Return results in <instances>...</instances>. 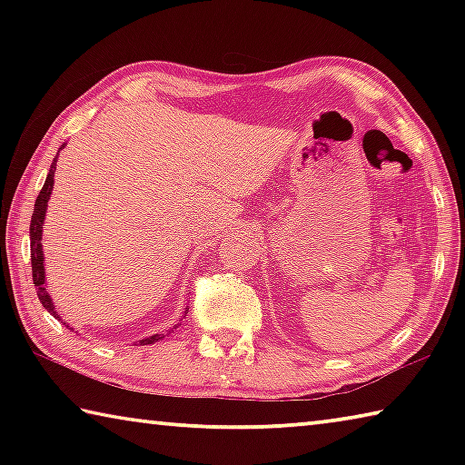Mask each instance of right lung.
Wrapping results in <instances>:
<instances>
[{"label": "right lung", "instance_id": "obj_1", "mask_svg": "<svg viewBox=\"0 0 465 465\" xmlns=\"http://www.w3.org/2000/svg\"><path fill=\"white\" fill-rule=\"evenodd\" d=\"M61 147H65V143H63ZM59 147V152H61ZM59 152L57 155L53 157V163H51V170L49 174H46V180H45V186L41 188V194L36 196V203H35V213H33V219H30V252H33V281H35V287L38 289V299H41L43 308L53 313L54 318L61 316L57 312H54V305H53V299L51 295L46 293V281H45V262H43V223H45V213H46V204H49V196L53 193V184H54V170H57V157H59ZM188 313V310L184 312ZM163 338V334H153L149 338H143V341H139V344H153V342H160Z\"/></svg>", "mask_w": 465, "mask_h": 465}]
</instances>
